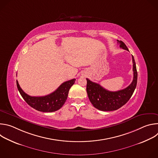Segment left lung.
Segmentation results:
<instances>
[{"mask_svg":"<svg viewBox=\"0 0 158 158\" xmlns=\"http://www.w3.org/2000/svg\"><path fill=\"white\" fill-rule=\"evenodd\" d=\"M119 47L124 50L129 51L126 44L121 40H118ZM133 63V80L131 84L126 88L118 91H109L98 83L87 80L86 90L88 98L96 109L103 111H111L118 109L124 106L132 96L138 81V73L136 62L132 56Z\"/></svg>","mask_w":158,"mask_h":158,"instance_id":"left-lung-1","label":"left lung"}]
</instances>
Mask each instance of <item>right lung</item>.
<instances>
[{
	"label": "right lung",
	"instance_id": "right-lung-1",
	"mask_svg": "<svg viewBox=\"0 0 158 158\" xmlns=\"http://www.w3.org/2000/svg\"><path fill=\"white\" fill-rule=\"evenodd\" d=\"M75 81L76 79H73L65 81L54 92L47 96L40 97L29 96L20 88L17 81L16 82L20 95L30 106L39 111L51 112L59 110L64 104L68 96L69 89L74 84Z\"/></svg>",
	"mask_w": 158,
	"mask_h": 158
}]
</instances>
